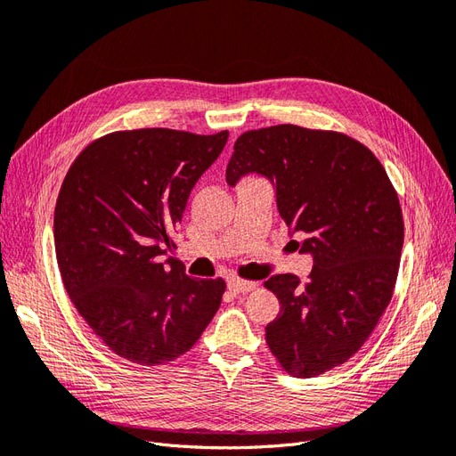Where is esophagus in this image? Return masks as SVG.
I'll return each instance as SVG.
<instances>
[{"label":"esophagus","instance_id":"1","mask_svg":"<svg viewBox=\"0 0 456 456\" xmlns=\"http://www.w3.org/2000/svg\"><path fill=\"white\" fill-rule=\"evenodd\" d=\"M228 289H230L232 293L243 295V293H249V291H253V289H256V283H253V281H243V280H240V278H230V280H228Z\"/></svg>","mask_w":456,"mask_h":456}]
</instances>
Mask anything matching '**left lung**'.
Returning a JSON list of instances; mask_svg holds the SVG:
<instances>
[{"label": "left lung", "instance_id": "8db88e82", "mask_svg": "<svg viewBox=\"0 0 456 456\" xmlns=\"http://www.w3.org/2000/svg\"><path fill=\"white\" fill-rule=\"evenodd\" d=\"M256 173L300 253L314 258L306 283L293 273L265 285L281 312L266 342L281 367L312 379L348 362L390 305L403 247L395 190L369 148L335 131L273 126L247 131L233 144L226 183Z\"/></svg>", "mask_w": 456, "mask_h": 456}]
</instances>
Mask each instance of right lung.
Returning a JSON list of instances; mask_svg holds the SVG:
<instances>
[{"mask_svg": "<svg viewBox=\"0 0 456 456\" xmlns=\"http://www.w3.org/2000/svg\"><path fill=\"white\" fill-rule=\"evenodd\" d=\"M228 131L110 133L68 169L54 207V251L66 293L123 360L165 365L186 354L216 314L224 280H196L173 253L191 188Z\"/></svg>", "mask_w": 456, "mask_h": 456, "instance_id": "right-lung-1", "label": "right lung"}]
</instances>
